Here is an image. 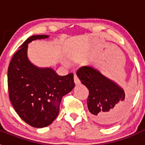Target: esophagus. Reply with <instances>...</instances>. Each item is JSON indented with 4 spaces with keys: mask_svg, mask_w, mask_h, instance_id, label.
<instances>
[{
    "mask_svg": "<svg viewBox=\"0 0 145 145\" xmlns=\"http://www.w3.org/2000/svg\"><path fill=\"white\" fill-rule=\"evenodd\" d=\"M74 82H75V84H76V85H78V84H80V80H79L78 77L76 75H74Z\"/></svg>",
    "mask_w": 145,
    "mask_h": 145,
    "instance_id": "34e87169",
    "label": "esophagus"
}]
</instances>
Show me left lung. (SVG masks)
Here are the masks:
<instances>
[{"label":"left lung","instance_id":"8db88e82","mask_svg":"<svg viewBox=\"0 0 145 145\" xmlns=\"http://www.w3.org/2000/svg\"><path fill=\"white\" fill-rule=\"evenodd\" d=\"M88 89L87 106L91 117L101 125H110L125 116L131 98L123 88L91 66L81 67L76 72Z\"/></svg>","mask_w":145,"mask_h":145}]
</instances>
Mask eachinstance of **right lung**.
<instances>
[{"mask_svg":"<svg viewBox=\"0 0 145 145\" xmlns=\"http://www.w3.org/2000/svg\"><path fill=\"white\" fill-rule=\"evenodd\" d=\"M46 35H33L14 54L8 69V89L10 101L16 113L35 128L52 123L58 116L61 99L74 88L73 73L57 75L51 68H39L27 57V44Z\"/></svg>","mask_w":145,"mask_h":145,"instance_id":"right-lung-1","label":"right lung"}]
</instances>
